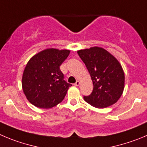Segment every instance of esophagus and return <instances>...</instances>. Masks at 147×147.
<instances>
[{
  "label": "esophagus",
  "mask_w": 147,
  "mask_h": 147,
  "mask_svg": "<svg viewBox=\"0 0 147 147\" xmlns=\"http://www.w3.org/2000/svg\"><path fill=\"white\" fill-rule=\"evenodd\" d=\"M80 82L79 81V80H77L76 83H75L74 85H75V86H80Z\"/></svg>",
  "instance_id": "esophagus-1"
}]
</instances>
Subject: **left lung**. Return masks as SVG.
<instances>
[{"mask_svg":"<svg viewBox=\"0 0 147 147\" xmlns=\"http://www.w3.org/2000/svg\"><path fill=\"white\" fill-rule=\"evenodd\" d=\"M92 80L91 94L84 96L89 105L106 108L117 102L123 93L125 74L118 60L105 49L94 46L78 51Z\"/></svg>","mask_w":147,"mask_h":147,"instance_id":"1","label":"left lung"}]
</instances>
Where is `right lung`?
<instances>
[{"instance_id": "right-lung-1", "label": "right lung", "mask_w": 147, "mask_h": 147, "mask_svg": "<svg viewBox=\"0 0 147 147\" xmlns=\"http://www.w3.org/2000/svg\"><path fill=\"white\" fill-rule=\"evenodd\" d=\"M67 49H46L29 60L22 86L27 99L41 109H49L62 101L72 85L64 80L59 67L69 56Z\"/></svg>"}]
</instances>
